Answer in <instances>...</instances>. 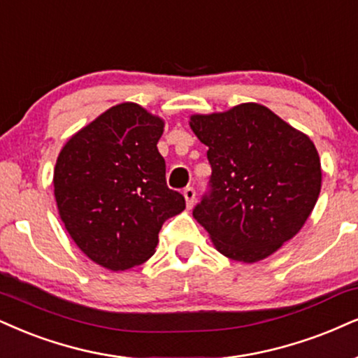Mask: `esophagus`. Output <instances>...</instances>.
<instances>
[{
  "instance_id": "esophagus-1",
  "label": "esophagus",
  "mask_w": 358,
  "mask_h": 358,
  "mask_svg": "<svg viewBox=\"0 0 358 358\" xmlns=\"http://www.w3.org/2000/svg\"><path fill=\"white\" fill-rule=\"evenodd\" d=\"M182 194H184V197H186L187 207H192L194 201H196V191H194V187H186Z\"/></svg>"
}]
</instances>
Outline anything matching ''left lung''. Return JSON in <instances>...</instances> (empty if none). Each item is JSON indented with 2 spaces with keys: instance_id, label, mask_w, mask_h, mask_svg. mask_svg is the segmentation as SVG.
Segmentation results:
<instances>
[{
  "instance_id": "left-lung-1",
  "label": "left lung",
  "mask_w": 358,
  "mask_h": 358,
  "mask_svg": "<svg viewBox=\"0 0 358 358\" xmlns=\"http://www.w3.org/2000/svg\"><path fill=\"white\" fill-rule=\"evenodd\" d=\"M194 134L209 151V189L192 214L215 249L252 264L301 231L320 194L314 143L266 106L196 114Z\"/></svg>"
}]
</instances>
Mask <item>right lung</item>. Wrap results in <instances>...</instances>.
Listing matches in <instances>:
<instances>
[{
  "mask_svg": "<svg viewBox=\"0 0 358 358\" xmlns=\"http://www.w3.org/2000/svg\"><path fill=\"white\" fill-rule=\"evenodd\" d=\"M164 122L134 103L108 109L66 143L55 167L61 220L79 249L109 271L154 254L166 219L184 196L166 182L157 151Z\"/></svg>",
  "mask_w": 358,
  "mask_h": 358,
  "instance_id": "right-lung-1",
  "label": "right lung"
}]
</instances>
